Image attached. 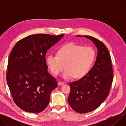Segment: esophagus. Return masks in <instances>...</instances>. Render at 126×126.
I'll return each instance as SVG.
<instances>
[{
	"label": "esophagus",
	"instance_id": "esophagus-1",
	"mask_svg": "<svg viewBox=\"0 0 126 126\" xmlns=\"http://www.w3.org/2000/svg\"><path fill=\"white\" fill-rule=\"evenodd\" d=\"M64 84V82H62V81H59V82H58V84L59 85H63Z\"/></svg>",
	"mask_w": 126,
	"mask_h": 126
}]
</instances>
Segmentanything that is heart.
<instances>
[{
  "instance_id": "obj_1",
  "label": "heart",
  "mask_w": 126,
  "mask_h": 126,
  "mask_svg": "<svg viewBox=\"0 0 126 126\" xmlns=\"http://www.w3.org/2000/svg\"><path fill=\"white\" fill-rule=\"evenodd\" d=\"M95 51L91 47H84L74 43L66 44L58 49L57 55H48L46 63L51 73L58 75L65 68L62 77L80 79L90 71L95 59Z\"/></svg>"
}]
</instances>
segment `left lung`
Returning a JSON list of instances; mask_svg holds the SVG:
<instances>
[{
  "mask_svg": "<svg viewBox=\"0 0 126 126\" xmlns=\"http://www.w3.org/2000/svg\"><path fill=\"white\" fill-rule=\"evenodd\" d=\"M84 37L92 41L98 51L96 61L89 73L69 84L68 103L72 109L80 113L91 112L100 106L109 94L113 78L111 59L106 46L93 37Z\"/></svg>",
  "mask_w": 126,
  "mask_h": 126,
  "instance_id": "left-lung-1",
  "label": "left lung"
}]
</instances>
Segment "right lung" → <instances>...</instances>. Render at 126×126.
Masks as SVG:
<instances>
[{
	"label": "right lung",
	"instance_id": "obj_1",
	"mask_svg": "<svg viewBox=\"0 0 126 126\" xmlns=\"http://www.w3.org/2000/svg\"><path fill=\"white\" fill-rule=\"evenodd\" d=\"M64 35H32L18 41L13 47L6 81L13 101L22 110L39 113L48 105L50 92L58 85L56 79L47 71L45 56Z\"/></svg>",
	"mask_w": 126,
	"mask_h": 126
}]
</instances>
